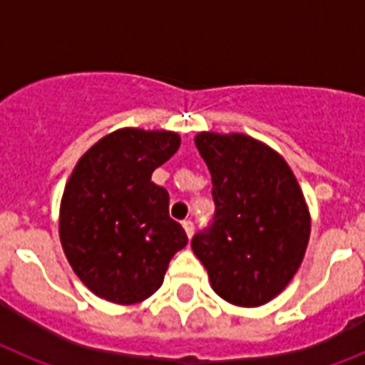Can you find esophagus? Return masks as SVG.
<instances>
[{
  "instance_id": "1",
  "label": "esophagus",
  "mask_w": 365,
  "mask_h": 365,
  "mask_svg": "<svg viewBox=\"0 0 365 365\" xmlns=\"http://www.w3.org/2000/svg\"><path fill=\"white\" fill-rule=\"evenodd\" d=\"M182 225H183V229H185V235H187L189 239H191V237H193V233H195L193 222H191V220H185V222H183Z\"/></svg>"
}]
</instances>
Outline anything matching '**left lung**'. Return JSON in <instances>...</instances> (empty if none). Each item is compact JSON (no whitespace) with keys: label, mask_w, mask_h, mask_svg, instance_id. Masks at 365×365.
Instances as JSON below:
<instances>
[{"label":"left lung","mask_w":365,"mask_h":365,"mask_svg":"<svg viewBox=\"0 0 365 365\" xmlns=\"http://www.w3.org/2000/svg\"><path fill=\"white\" fill-rule=\"evenodd\" d=\"M195 145L212 174L216 216L191 248L222 299L248 309L265 305L305 257V195L282 155L248 134L199 132Z\"/></svg>","instance_id":"left-lung-1"}]
</instances>
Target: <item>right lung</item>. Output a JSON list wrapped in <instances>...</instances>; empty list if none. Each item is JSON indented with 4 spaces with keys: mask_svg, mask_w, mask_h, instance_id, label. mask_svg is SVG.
<instances>
[{
    "mask_svg": "<svg viewBox=\"0 0 365 365\" xmlns=\"http://www.w3.org/2000/svg\"><path fill=\"white\" fill-rule=\"evenodd\" d=\"M182 143L178 132L119 128L77 160L60 200L66 259L100 299L134 305L160 288L187 244L168 216V193L151 182Z\"/></svg>",
    "mask_w": 365,
    "mask_h": 365,
    "instance_id": "1",
    "label": "right lung"
}]
</instances>
